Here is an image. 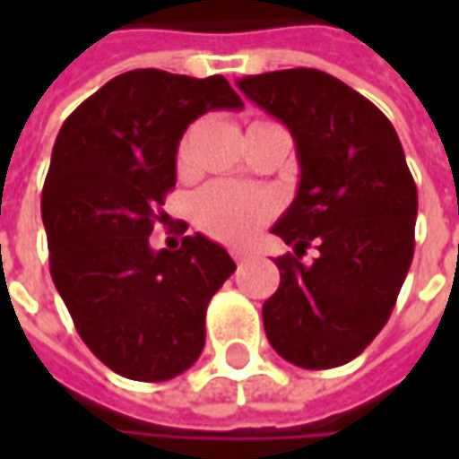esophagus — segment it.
<instances>
[{"label":"esophagus","mask_w":459,"mask_h":459,"mask_svg":"<svg viewBox=\"0 0 459 459\" xmlns=\"http://www.w3.org/2000/svg\"><path fill=\"white\" fill-rule=\"evenodd\" d=\"M232 260H235L238 265H242V263L247 260V253H239V250H232Z\"/></svg>","instance_id":"esophagus-1"}]
</instances>
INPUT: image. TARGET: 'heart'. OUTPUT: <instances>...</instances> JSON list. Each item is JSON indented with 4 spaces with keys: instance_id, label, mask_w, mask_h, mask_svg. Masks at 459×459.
I'll list each match as a JSON object with an SVG mask.
<instances>
[{
    "instance_id": "obj_1",
    "label": "heart",
    "mask_w": 459,
    "mask_h": 459,
    "mask_svg": "<svg viewBox=\"0 0 459 459\" xmlns=\"http://www.w3.org/2000/svg\"><path fill=\"white\" fill-rule=\"evenodd\" d=\"M260 119L255 125H263ZM196 127H191L178 143L176 163L178 170H188L191 166V148H194ZM275 202L255 188L230 184V181H214L204 186L202 191L194 194L191 199V220L206 232L209 238L242 245L255 235L265 221L273 217Z\"/></svg>"
}]
</instances>
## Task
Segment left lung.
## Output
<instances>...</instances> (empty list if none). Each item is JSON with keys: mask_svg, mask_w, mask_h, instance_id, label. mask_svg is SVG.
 I'll use <instances>...</instances> for the list:
<instances>
[{"mask_svg": "<svg viewBox=\"0 0 459 459\" xmlns=\"http://www.w3.org/2000/svg\"><path fill=\"white\" fill-rule=\"evenodd\" d=\"M239 91L281 119L301 166L299 191L273 235L278 291L263 304L283 360L326 370L355 360L396 307L414 257L416 184L394 125L373 101L316 68L245 76ZM314 244L317 257L300 260Z\"/></svg>", "mask_w": 459, "mask_h": 459, "instance_id": "left-lung-1", "label": "left lung"}]
</instances>
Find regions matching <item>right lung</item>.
<instances>
[{
	"label": "right lung",
	"instance_id": "obj_1",
	"mask_svg": "<svg viewBox=\"0 0 459 459\" xmlns=\"http://www.w3.org/2000/svg\"><path fill=\"white\" fill-rule=\"evenodd\" d=\"M224 76L137 68L63 122L43 186L50 275L86 347L109 370L160 383L199 360L206 307L235 260L204 235L152 250L186 127L239 109Z\"/></svg>",
	"mask_w": 459,
	"mask_h": 459
}]
</instances>
